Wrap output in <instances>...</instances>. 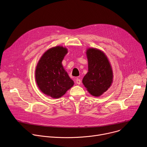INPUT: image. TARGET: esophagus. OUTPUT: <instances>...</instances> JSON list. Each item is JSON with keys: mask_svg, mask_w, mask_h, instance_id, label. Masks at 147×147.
Wrapping results in <instances>:
<instances>
[{"mask_svg": "<svg viewBox=\"0 0 147 147\" xmlns=\"http://www.w3.org/2000/svg\"><path fill=\"white\" fill-rule=\"evenodd\" d=\"M76 84H80V83H81V80H80L79 79L77 78L76 80Z\"/></svg>", "mask_w": 147, "mask_h": 147, "instance_id": "esophagus-1", "label": "esophagus"}]
</instances>
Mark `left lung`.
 Listing matches in <instances>:
<instances>
[{
  "mask_svg": "<svg viewBox=\"0 0 147 147\" xmlns=\"http://www.w3.org/2000/svg\"><path fill=\"white\" fill-rule=\"evenodd\" d=\"M88 72L82 83L91 95L99 97L111 87L113 71L107 55L101 50L89 48L86 50Z\"/></svg>",
  "mask_w": 147,
  "mask_h": 147,
  "instance_id": "8db88e82",
  "label": "left lung"
}]
</instances>
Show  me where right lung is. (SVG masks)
<instances>
[{
    "label": "right lung",
    "instance_id": "1",
    "mask_svg": "<svg viewBox=\"0 0 147 147\" xmlns=\"http://www.w3.org/2000/svg\"><path fill=\"white\" fill-rule=\"evenodd\" d=\"M68 53L63 46L47 50L41 57L35 69V80L40 91L53 98L64 95L74 84L64 69L62 61Z\"/></svg>",
    "mask_w": 147,
    "mask_h": 147
}]
</instances>
